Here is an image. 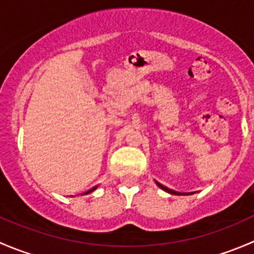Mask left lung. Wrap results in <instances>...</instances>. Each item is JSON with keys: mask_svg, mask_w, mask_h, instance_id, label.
Segmentation results:
<instances>
[{"mask_svg": "<svg viewBox=\"0 0 254 254\" xmlns=\"http://www.w3.org/2000/svg\"><path fill=\"white\" fill-rule=\"evenodd\" d=\"M155 182H156V181H155ZM156 184H157V186L160 187V188L162 189V190L167 191V193L172 194V195H187V194H188V193H178V191H175V190H172V189H168L167 187H163L162 184H161V183H158V182H156ZM189 194H191V193H189Z\"/></svg>", "mask_w": 254, "mask_h": 254, "instance_id": "8db88e82", "label": "left lung"}]
</instances>
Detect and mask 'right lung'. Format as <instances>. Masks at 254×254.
<instances>
[{"mask_svg":"<svg viewBox=\"0 0 254 254\" xmlns=\"http://www.w3.org/2000/svg\"><path fill=\"white\" fill-rule=\"evenodd\" d=\"M96 189H97V187H94V188L89 189V190H88V191H86V193H84V194H89V193H92V191H94V190H96Z\"/></svg>","mask_w":254,"mask_h":254,"instance_id":"right-lung-1","label":"right lung"}]
</instances>
